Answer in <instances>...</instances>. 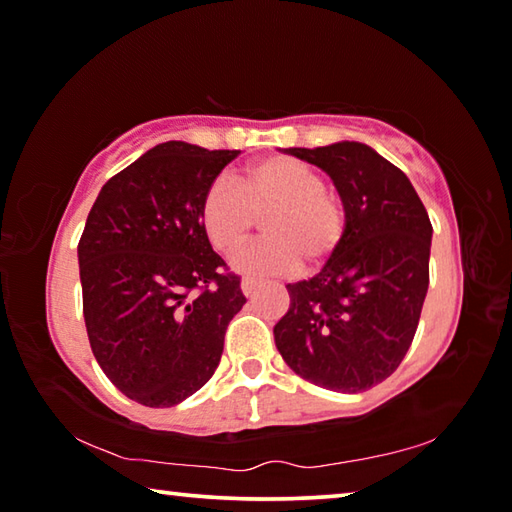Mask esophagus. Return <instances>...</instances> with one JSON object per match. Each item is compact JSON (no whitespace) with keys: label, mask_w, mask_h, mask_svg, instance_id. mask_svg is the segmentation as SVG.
Wrapping results in <instances>:
<instances>
[{"label":"esophagus","mask_w":512,"mask_h":512,"mask_svg":"<svg viewBox=\"0 0 512 512\" xmlns=\"http://www.w3.org/2000/svg\"><path fill=\"white\" fill-rule=\"evenodd\" d=\"M257 287H259V282L253 280V277H244V280H241V291H244L246 296H253Z\"/></svg>","instance_id":"34e87169"}]
</instances>
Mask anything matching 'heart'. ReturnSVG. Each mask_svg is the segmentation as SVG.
I'll return each instance as SVG.
<instances>
[{"mask_svg":"<svg viewBox=\"0 0 512 512\" xmlns=\"http://www.w3.org/2000/svg\"><path fill=\"white\" fill-rule=\"evenodd\" d=\"M264 219L266 239L237 255L235 268L248 275H291L323 266L345 237V207L320 173L300 160L275 155L248 164L235 187L214 183L201 203L207 239L223 255H235Z\"/></svg>","mask_w":512,"mask_h":512,"instance_id":"b5f03b06","label":"heart"}]
</instances>
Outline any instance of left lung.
Masks as SVG:
<instances>
[{
  "instance_id": "left-lung-1",
  "label": "left lung",
  "mask_w": 512,
  "mask_h": 512,
  "mask_svg": "<svg viewBox=\"0 0 512 512\" xmlns=\"http://www.w3.org/2000/svg\"><path fill=\"white\" fill-rule=\"evenodd\" d=\"M287 153L323 169L345 207V237L323 271L287 284L273 327L287 366L327 391L361 393L409 352L429 289L431 221L411 180L366 144Z\"/></svg>"
}]
</instances>
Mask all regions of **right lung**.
Listing matches in <instances>:
<instances>
[{
  "mask_svg": "<svg viewBox=\"0 0 512 512\" xmlns=\"http://www.w3.org/2000/svg\"><path fill=\"white\" fill-rule=\"evenodd\" d=\"M239 151L164 142L112 176L79 241L90 348L121 393L151 409L187 400L214 375L225 329L246 305L214 253L203 196Z\"/></svg>",
  "mask_w": 512,
  "mask_h": 512,
  "instance_id": "right-lung-1",
  "label": "right lung"
}]
</instances>
